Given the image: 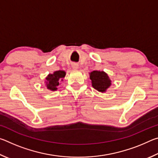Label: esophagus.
I'll list each match as a JSON object with an SVG mask.
<instances>
[{
	"label": "esophagus",
	"mask_w": 158,
	"mask_h": 158,
	"mask_svg": "<svg viewBox=\"0 0 158 158\" xmlns=\"http://www.w3.org/2000/svg\"><path fill=\"white\" fill-rule=\"evenodd\" d=\"M72 68H73V69H74V70H76V69H78L79 68V65L77 63H73V65H72Z\"/></svg>",
	"instance_id": "1"
}]
</instances>
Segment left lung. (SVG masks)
I'll list each match as a JSON object with an SVG mask.
<instances>
[{
	"label": "left lung",
	"instance_id": "obj_1",
	"mask_svg": "<svg viewBox=\"0 0 158 158\" xmlns=\"http://www.w3.org/2000/svg\"><path fill=\"white\" fill-rule=\"evenodd\" d=\"M92 86L101 93H105L111 85V81L105 72L95 70L89 73Z\"/></svg>",
	"mask_w": 158,
	"mask_h": 158
}]
</instances>
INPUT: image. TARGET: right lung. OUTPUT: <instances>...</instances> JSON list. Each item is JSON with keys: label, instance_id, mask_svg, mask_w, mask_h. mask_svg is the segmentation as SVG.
Listing matches in <instances>:
<instances>
[{"label": "right lung", "instance_id": "right-lung-1", "mask_svg": "<svg viewBox=\"0 0 158 158\" xmlns=\"http://www.w3.org/2000/svg\"><path fill=\"white\" fill-rule=\"evenodd\" d=\"M66 73L64 70L56 71L53 74H49L45 78V85L47 89L55 91L58 89V86L60 84V81H63V78L65 77Z\"/></svg>", "mask_w": 158, "mask_h": 158}]
</instances>
